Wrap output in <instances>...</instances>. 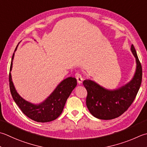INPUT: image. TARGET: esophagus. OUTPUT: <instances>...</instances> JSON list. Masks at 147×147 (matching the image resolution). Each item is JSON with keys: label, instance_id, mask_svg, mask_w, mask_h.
Returning a JSON list of instances; mask_svg holds the SVG:
<instances>
[{"label": "esophagus", "instance_id": "obj_1", "mask_svg": "<svg viewBox=\"0 0 147 147\" xmlns=\"http://www.w3.org/2000/svg\"><path fill=\"white\" fill-rule=\"evenodd\" d=\"M75 77L76 78L77 80V82H78V83L79 85L82 84V81H83V78H82V76L81 74H80L79 73H76L75 74Z\"/></svg>", "mask_w": 147, "mask_h": 147}]
</instances>
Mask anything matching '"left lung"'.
Masks as SVG:
<instances>
[{
    "label": "left lung",
    "mask_w": 147,
    "mask_h": 147,
    "mask_svg": "<svg viewBox=\"0 0 147 147\" xmlns=\"http://www.w3.org/2000/svg\"><path fill=\"white\" fill-rule=\"evenodd\" d=\"M131 50L136 60V71L133 80L127 85L114 90L105 89L92 80L83 82L87 91L86 105L90 113L102 120L120 117L127 110L138 92L142 81V67L133 45Z\"/></svg>",
    "instance_id": "1"
}]
</instances>
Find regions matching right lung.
<instances>
[{"instance_id":"add662e5","label":"right lung","mask_w":147,"mask_h":147,"mask_svg":"<svg viewBox=\"0 0 147 147\" xmlns=\"http://www.w3.org/2000/svg\"><path fill=\"white\" fill-rule=\"evenodd\" d=\"M17 47L14 51L16 50ZM14 55V52L11 59L10 71L12 69ZM9 81L10 92L14 102L26 116L37 122H48L57 119L62 113L66 100L77 85L75 78L69 77L57 86L53 93L44 102L36 105L26 101L17 93L13 85L11 73L9 74Z\"/></svg>"}]
</instances>
